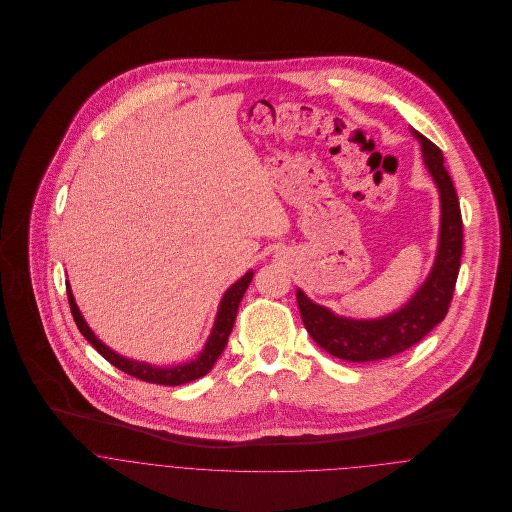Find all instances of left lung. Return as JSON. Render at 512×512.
I'll list each match as a JSON object with an SVG mask.
<instances>
[{
  "label": "left lung",
  "instance_id": "obj_1",
  "mask_svg": "<svg viewBox=\"0 0 512 512\" xmlns=\"http://www.w3.org/2000/svg\"><path fill=\"white\" fill-rule=\"evenodd\" d=\"M410 132L420 142L424 165L438 187L441 207L438 252L424 284L402 307L376 319L337 315L301 290L295 292L301 321L311 339L343 361L370 363L410 349L443 321L453 297L463 252V222L457 193L443 167L441 149L414 128Z\"/></svg>",
  "mask_w": 512,
  "mask_h": 512
}]
</instances>
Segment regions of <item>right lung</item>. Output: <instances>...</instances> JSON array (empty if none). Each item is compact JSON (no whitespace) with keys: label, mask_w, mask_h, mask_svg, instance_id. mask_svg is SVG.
<instances>
[{"label":"right lung","mask_w":512,"mask_h":512,"mask_svg":"<svg viewBox=\"0 0 512 512\" xmlns=\"http://www.w3.org/2000/svg\"><path fill=\"white\" fill-rule=\"evenodd\" d=\"M252 276L254 272L248 270L238 282H234L224 295L220 299L219 311H217V317H215V323H213V329H211V335L203 347V351L197 355V359L189 361V363H179L175 366H155L146 361H134V359H128L116 351H112L108 345H104L96 335L94 331L88 327V323L84 321L76 301H74L73 290L67 282V293H69V305H71V311H73L74 321H76V327L80 329V333L86 337V341L110 363V365L118 366L120 370L128 372L130 376H136L140 380H146V382H153V384H163V386H179V384H185V382H191V380H197L201 376H205L213 365L217 363L226 343H228V335L234 327V319H236V311H238V305L244 297V293L248 290L250 282H252Z\"/></svg>","instance_id":"add662e5"}]
</instances>
